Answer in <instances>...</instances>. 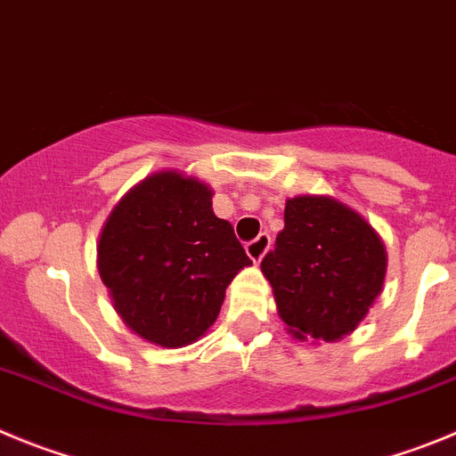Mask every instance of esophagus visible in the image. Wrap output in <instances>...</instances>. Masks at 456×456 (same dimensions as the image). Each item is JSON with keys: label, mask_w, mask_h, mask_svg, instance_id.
Returning <instances> with one entry per match:
<instances>
[{"label": "esophagus", "mask_w": 456, "mask_h": 456, "mask_svg": "<svg viewBox=\"0 0 456 456\" xmlns=\"http://www.w3.org/2000/svg\"><path fill=\"white\" fill-rule=\"evenodd\" d=\"M270 243H273V238H270V233H258L254 240H249L248 245H245V252H248V256L252 258L254 264H258L261 258H264V254L270 249Z\"/></svg>", "instance_id": "1"}]
</instances>
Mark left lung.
<instances>
[{"label": "left lung", "mask_w": 456, "mask_h": 456, "mask_svg": "<svg viewBox=\"0 0 456 456\" xmlns=\"http://www.w3.org/2000/svg\"><path fill=\"white\" fill-rule=\"evenodd\" d=\"M261 270L295 338L336 340L366 318L379 295L387 252L359 213L302 195L286 202L284 229Z\"/></svg>", "instance_id": "obj_1"}]
</instances>
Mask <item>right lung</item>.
Listing matches in <instances>:
<instances>
[{"mask_svg":"<svg viewBox=\"0 0 456 456\" xmlns=\"http://www.w3.org/2000/svg\"><path fill=\"white\" fill-rule=\"evenodd\" d=\"M100 277L131 331L163 347L198 340L216 322L224 289L252 261L211 191L159 172L120 200L100 238Z\"/></svg>","mask_w":456,"mask_h":456,"instance_id":"add662e5","label":"right lung"}]
</instances>
